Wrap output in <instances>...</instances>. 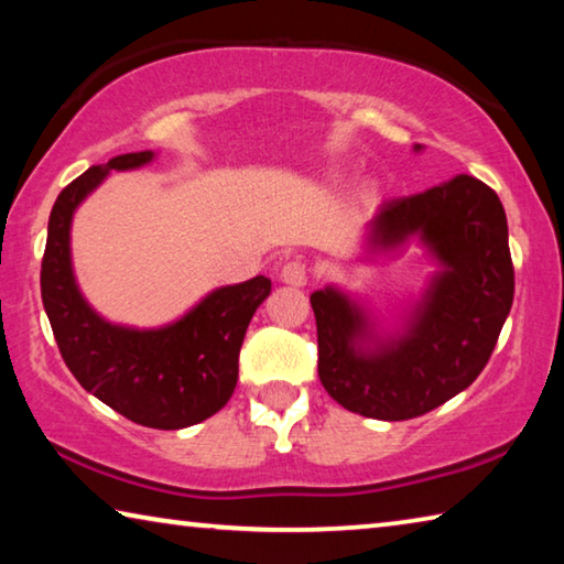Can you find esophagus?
Instances as JSON below:
<instances>
[{
  "label": "esophagus",
  "instance_id": "34e87169",
  "mask_svg": "<svg viewBox=\"0 0 564 564\" xmlns=\"http://www.w3.org/2000/svg\"><path fill=\"white\" fill-rule=\"evenodd\" d=\"M281 281L289 285H305V281H308V265L303 261H289L281 269Z\"/></svg>",
  "mask_w": 564,
  "mask_h": 564
}]
</instances>
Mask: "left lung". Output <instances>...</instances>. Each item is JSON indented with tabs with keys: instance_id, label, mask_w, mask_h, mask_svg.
Wrapping results in <instances>:
<instances>
[{
	"instance_id": "1",
	"label": "left lung",
	"mask_w": 564,
	"mask_h": 564,
	"mask_svg": "<svg viewBox=\"0 0 564 564\" xmlns=\"http://www.w3.org/2000/svg\"><path fill=\"white\" fill-rule=\"evenodd\" d=\"M410 243L423 248L435 271L395 326H380L338 285L311 293L318 378L350 413L410 420L443 405L482 373L510 313L508 218L482 181L457 174L380 206L368 224L366 253L405 251Z\"/></svg>"
}]
</instances>
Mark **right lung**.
<instances>
[{"mask_svg": "<svg viewBox=\"0 0 564 564\" xmlns=\"http://www.w3.org/2000/svg\"><path fill=\"white\" fill-rule=\"evenodd\" d=\"M154 159V151L113 156L62 191L46 231L42 301L66 368L84 390L133 423L181 431L212 417L234 395L246 328L269 299L271 281L256 275L221 285L159 328L121 326L91 308L72 263L76 208L111 171H133Z\"/></svg>", "mask_w": 564, "mask_h": 564, "instance_id": "1", "label": "right lung"}]
</instances>
